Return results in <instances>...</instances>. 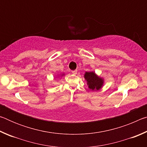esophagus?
<instances>
[{
  "instance_id": "1",
  "label": "esophagus",
  "mask_w": 147,
  "mask_h": 147,
  "mask_svg": "<svg viewBox=\"0 0 147 147\" xmlns=\"http://www.w3.org/2000/svg\"><path fill=\"white\" fill-rule=\"evenodd\" d=\"M72 73L74 74H77V70H74V71H72Z\"/></svg>"
}]
</instances>
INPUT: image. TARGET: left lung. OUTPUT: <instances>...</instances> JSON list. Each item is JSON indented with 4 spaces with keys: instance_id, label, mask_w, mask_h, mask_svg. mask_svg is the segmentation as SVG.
Here are the masks:
<instances>
[{
    "instance_id": "8db88e82",
    "label": "left lung",
    "mask_w": 147,
    "mask_h": 147,
    "mask_svg": "<svg viewBox=\"0 0 147 147\" xmlns=\"http://www.w3.org/2000/svg\"><path fill=\"white\" fill-rule=\"evenodd\" d=\"M84 77L88 82V85L89 86V89L92 90H94V89L98 90L101 88L103 84L102 79L98 77L93 72H86Z\"/></svg>"
}]
</instances>
